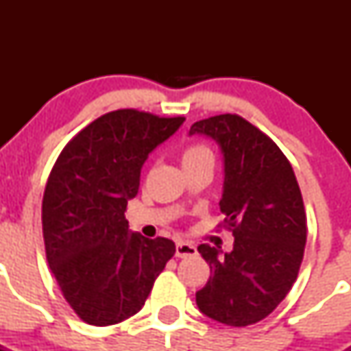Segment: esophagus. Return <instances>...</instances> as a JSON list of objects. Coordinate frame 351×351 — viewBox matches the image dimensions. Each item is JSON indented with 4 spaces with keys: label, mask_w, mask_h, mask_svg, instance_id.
<instances>
[{
    "label": "esophagus",
    "mask_w": 351,
    "mask_h": 351,
    "mask_svg": "<svg viewBox=\"0 0 351 351\" xmlns=\"http://www.w3.org/2000/svg\"><path fill=\"white\" fill-rule=\"evenodd\" d=\"M176 256L178 258H189V256H195L197 254V247L193 246L192 243H185L180 241L176 243Z\"/></svg>",
    "instance_id": "esophagus-1"
}]
</instances>
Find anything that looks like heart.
<instances>
[{"mask_svg": "<svg viewBox=\"0 0 351 351\" xmlns=\"http://www.w3.org/2000/svg\"><path fill=\"white\" fill-rule=\"evenodd\" d=\"M183 166L189 165H195V162H202V161H214V154H212L210 147L205 146V144H190L183 149V156H182Z\"/></svg>", "mask_w": 351, "mask_h": 351, "instance_id": "b5f03b06", "label": "heart"}]
</instances>
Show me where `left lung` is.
Segmentation results:
<instances>
[{"mask_svg": "<svg viewBox=\"0 0 351 351\" xmlns=\"http://www.w3.org/2000/svg\"><path fill=\"white\" fill-rule=\"evenodd\" d=\"M193 134L214 139L224 156L219 207L234 236L229 253L198 246L210 277L197 306L222 324L250 326L274 313L299 274L307 238L299 183L280 147L236 113L198 120Z\"/></svg>", "mask_w": 351, "mask_h": 351, "instance_id": "1", "label": "left lung"}]
</instances>
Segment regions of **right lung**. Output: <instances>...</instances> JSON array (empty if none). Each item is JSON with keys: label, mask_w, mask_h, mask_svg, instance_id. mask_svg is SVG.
I'll use <instances>...</instances> for the list:
<instances>
[{"label": "right lung", "mask_w": 351, "mask_h": 351, "mask_svg": "<svg viewBox=\"0 0 351 351\" xmlns=\"http://www.w3.org/2000/svg\"><path fill=\"white\" fill-rule=\"evenodd\" d=\"M185 117L134 108L108 112L77 132L59 154L42 200L49 267L74 313L108 326L143 309L175 243L129 231L127 202L139 192L147 156Z\"/></svg>", "instance_id": "right-lung-1"}]
</instances>
